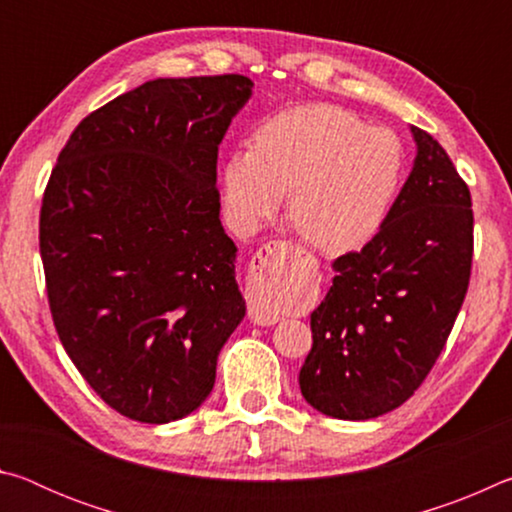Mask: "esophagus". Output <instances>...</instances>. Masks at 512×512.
I'll list each match as a JSON object with an SVG mask.
<instances>
[{
  "label": "esophagus",
  "instance_id": "1",
  "mask_svg": "<svg viewBox=\"0 0 512 512\" xmlns=\"http://www.w3.org/2000/svg\"><path fill=\"white\" fill-rule=\"evenodd\" d=\"M300 250L291 241H268L250 259L248 316L257 325H273L280 320L277 300L298 284Z\"/></svg>",
  "mask_w": 512,
  "mask_h": 512
}]
</instances>
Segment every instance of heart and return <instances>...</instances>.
Returning <instances> with one entry per match:
<instances>
[{"label":"heart","instance_id":"1","mask_svg":"<svg viewBox=\"0 0 512 512\" xmlns=\"http://www.w3.org/2000/svg\"><path fill=\"white\" fill-rule=\"evenodd\" d=\"M400 137L332 103H305L266 117L253 146L223 164L232 228L253 232L291 189V216L311 244L359 248L377 235L402 189Z\"/></svg>","mask_w":512,"mask_h":512}]
</instances>
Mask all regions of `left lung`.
<instances>
[{
  "label": "left lung",
  "mask_w": 512,
  "mask_h": 512,
  "mask_svg": "<svg viewBox=\"0 0 512 512\" xmlns=\"http://www.w3.org/2000/svg\"><path fill=\"white\" fill-rule=\"evenodd\" d=\"M413 171L386 223L334 262L311 314L302 397L339 420H370L418 391L443 352L472 273L474 214L465 180L418 126Z\"/></svg>",
  "instance_id": "left-lung-1"
}]
</instances>
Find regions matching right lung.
<instances>
[{
  "mask_svg": "<svg viewBox=\"0 0 512 512\" xmlns=\"http://www.w3.org/2000/svg\"><path fill=\"white\" fill-rule=\"evenodd\" d=\"M250 90L241 74L146 81L74 128L45 187L40 255L58 339L131 420L198 409L246 314L216 155Z\"/></svg>",
  "mask_w": 512,
  "mask_h": 512,
  "instance_id": "right-lung-1",
  "label": "right lung"
}]
</instances>
